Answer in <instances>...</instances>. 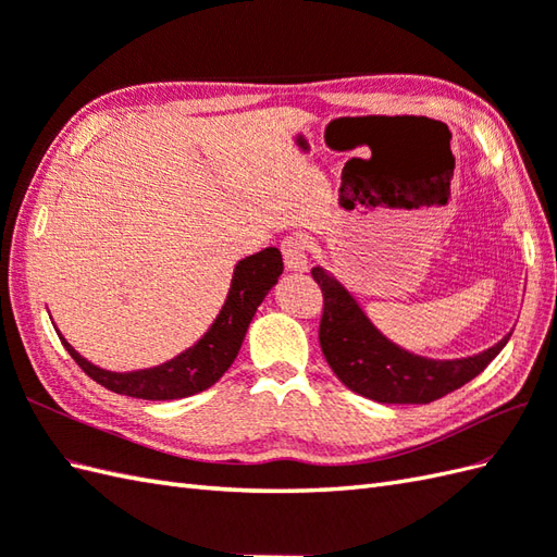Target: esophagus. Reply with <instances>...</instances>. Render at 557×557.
<instances>
[{"instance_id":"esophagus-1","label":"esophagus","mask_w":557,"mask_h":557,"mask_svg":"<svg viewBox=\"0 0 557 557\" xmlns=\"http://www.w3.org/2000/svg\"><path fill=\"white\" fill-rule=\"evenodd\" d=\"M282 256H284V265H287V270H292V273H306L308 270V249L301 237L284 239Z\"/></svg>"}]
</instances>
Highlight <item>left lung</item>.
I'll use <instances>...</instances> for the list:
<instances>
[{
    "instance_id": "1",
    "label": "left lung",
    "mask_w": 557,
    "mask_h": 557,
    "mask_svg": "<svg viewBox=\"0 0 557 557\" xmlns=\"http://www.w3.org/2000/svg\"><path fill=\"white\" fill-rule=\"evenodd\" d=\"M310 275L325 296L322 354L348 389L377 404H430L460 389L503 351L512 334L510 330L474 356L444 360L418 356L386 337L332 270L315 265Z\"/></svg>"
}]
</instances>
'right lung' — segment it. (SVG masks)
Returning a JSON list of instances; mask_svg holds the SVG:
<instances>
[{
  "instance_id": "1",
  "label": "right lung",
  "mask_w": 557,
  "mask_h": 557,
  "mask_svg": "<svg viewBox=\"0 0 557 557\" xmlns=\"http://www.w3.org/2000/svg\"><path fill=\"white\" fill-rule=\"evenodd\" d=\"M282 268V253L275 247L242 258L232 273L225 304L211 327L201 334L199 342H194L183 354L161 366L113 372L95 366L92 360L77 354L59 330L57 334L75 363L107 389L145 400L185 398L209 389L235 363L256 310L277 284Z\"/></svg>"
}]
</instances>
